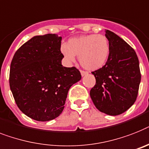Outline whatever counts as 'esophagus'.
<instances>
[{"instance_id":"34e87169","label":"esophagus","mask_w":149,"mask_h":149,"mask_svg":"<svg viewBox=\"0 0 149 149\" xmlns=\"http://www.w3.org/2000/svg\"><path fill=\"white\" fill-rule=\"evenodd\" d=\"M80 72H81V74L82 76H84L85 74H88V72H85V71H84V70H81Z\"/></svg>"}]
</instances>
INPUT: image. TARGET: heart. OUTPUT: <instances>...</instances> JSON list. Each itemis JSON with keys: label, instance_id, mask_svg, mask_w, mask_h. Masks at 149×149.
I'll return each mask as SVG.
<instances>
[{"label": "heart", "instance_id": "b5f03b06", "mask_svg": "<svg viewBox=\"0 0 149 149\" xmlns=\"http://www.w3.org/2000/svg\"><path fill=\"white\" fill-rule=\"evenodd\" d=\"M110 42L105 36L89 34L69 39L61 45V52L68 62L79 56V61L84 68L97 70L107 63L110 55Z\"/></svg>", "mask_w": 149, "mask_h": 149}]
</instances>
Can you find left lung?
<instances>
[{"label":"left lung","mask_w":149,"mask_h":149,"mask_svg":"<svg viewBox=\"0 0 149 149\" xmlns=\"http://www.w3.org/2000/svg\"><path fill=\"white\" fill-rule=\"evenodd\" d=\"M110 42L107 63L92 72L96 84L90 91L97 110L110 116L123 113L133 105L139 93L141 72L138 56L126 42L106 30Z\"/></svg>","instance_id":"left-lung-1"}]
</instances>
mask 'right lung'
Instances as JSON below:
<instances>
[{"instance_id": "1", "label": "right lung", "mask_w": 149, "mask_h": 149, "mask_svg": "<svg viewBox=\"0 0 149 149\" xmlns=\"http://www.w3.org/2000/svg\"><path fill=\"white\" fill-rule=\"evenodd\" d=\"M61 37L36 36L17 50L10 64V88L19 109L37 121L63 111L69 88L81 78L75 67L61 65Z\"/></svg>"}]
</instances>
